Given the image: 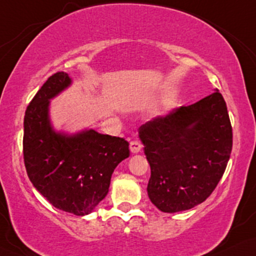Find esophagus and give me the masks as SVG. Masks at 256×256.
I'll use <instances>...</instances> for the list:
<instances>
[{"label":"esophagus","instance_id":"34e87169","mask_svg":"<svg viewBox=\"0 0 256 256\" xmlns=\"http://www.w3.org/2000/svg\"><path fill=\"white\" fill-rule=\"evenodd\" d=\"M142 148V144L139 140H132L130 143V150L132 154H138Z\"/></svg>","mask_w":256,"mask_h":256}]
</instances>
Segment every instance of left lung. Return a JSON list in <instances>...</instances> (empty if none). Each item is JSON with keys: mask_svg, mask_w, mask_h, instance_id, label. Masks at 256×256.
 I'll use <instances>...</instances> for the list:
<instances>
[{"mask_svg": "<svg viewBox=\"0 0 256 256\" xmlns=\"http://www.w3.org/2000/svg\"><path fill=\"white\" fill-rule=\"evenodd\" d=\"M151 168L148 195L163 212L189 210L210 196L230 157L232 131L218 90L138 128Z\"/></svg>", "mask_w": 256, "mask_h": 256, "instance_id": "1", "label": "left lung"}]
</instances>
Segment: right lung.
Here are the masks:
<instances>
[{"mask_svg":"<svg viewBox=\"0 0 256 256\" xmlns=\"http://www.w3.org/2000/svg\"><path fill=\"white\" fill-rule=\"evenodd\" d=\"M70 84L67 73L53 74L28 105L24 158L29 180L52 206L84 216L108 195L113 171L130 156V150L124 138L92 128L74 134L54 130L50 118V99Z\"/></svg>","mask_w":256,"mask_h":256,"instance_id":"right-lung-1","label":"right lung"}]
</instances>
